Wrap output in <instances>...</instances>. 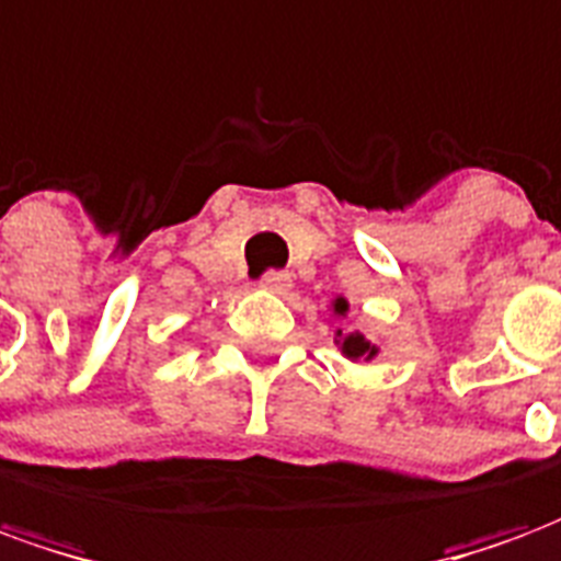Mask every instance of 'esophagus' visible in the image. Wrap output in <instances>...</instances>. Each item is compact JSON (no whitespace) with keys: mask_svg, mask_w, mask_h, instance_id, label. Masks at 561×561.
I'll return each mask as SVG.
<instances>
[{"mask_svg":"<svg viewBox=\"0 0 561 561\" xmlns=\"http://www.w3.org/2000/svg\"><path fill=\"white\" fill-rule=\"evenodd\" d=\"M264 291H273V294H285L291 288V273H285V270H267L259 282Z\"/></svg>","mask_w":561,"mask_h":561,"instance_id":"esophagus-1","label":"esophagus"}]
</instances>
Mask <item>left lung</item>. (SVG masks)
<instances>
[{
    "label": "left lung",
    "mask_w": 561,
    "mask_h": 561,
    "mask_svg": "<svg viewBox=\"0 0 561 561\" xmlns=\"http://www.w3.org/2000/svg\"><path fill=\"white\" fill-rule=\"evenodd\" d=\"M333 312L335 314L347 312V300H342V297H339V300L333 302ZM339 335H342V330H339ZM342 354L351 356V359H359V356H365V359H371V356L377 354V347L371 342H365V339L359 333H351V335H344Z\"/></svg>",
    "instance_id": "1"
}]
</instances>
